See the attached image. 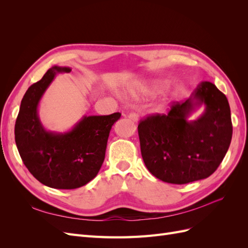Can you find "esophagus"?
Returning <instances> with one entry per match:
<instances>
[{
  "instance_id": "34e87169",
  "label": "esophagus",
  "mask_w": 248,
  "mask_h": 248,
  "mask_svg": "<svg viewBox=\"0 0 248 248\" xmlns=\"http://www.w3.org/2000/svg\"><path fill=\"white\" fill-rule=\"evenodd\" d=\"M127 118H128L129 120H131L132 122H138V120H139L138 115L134 114V112H130V114H129L128 116H127Z\"/></svg>"
}]
</instances>
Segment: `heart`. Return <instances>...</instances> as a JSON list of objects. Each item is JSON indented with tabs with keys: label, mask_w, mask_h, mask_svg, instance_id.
Instances as JSON below:
<instances>
[{
	"label": "heart",
	"mask_w": 248,
	"mask_h": 248,
	"mask_svg": "<svg viewBox=\"0 0 248 248\" xmlns=\"http://www.w3.org/2000/svg\"><path fill=\"white\" fill-rule=\"evenodd\" d=\"M157 88V85H141L139 88V93L142 95H147V94H151L154 92V90Z\"/></svg>",
	"instance_id": "obj_1"
}]
</instances>
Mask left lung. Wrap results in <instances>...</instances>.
I'll return each instance as SVG.
<instances>
[{
	"label": "left lung",
	"instance_id": "left-lung-1",
	"mask_svg": "<svg viewBox=\"0 0 248 248\" xmlns=\"http://www.w3.org/2000/svg\"><path fill=\"white\" fill-rule=\"evenodd\" d=\"M204 112L188 120L200 106ZM147 169L167 183L186 184L211 176L226 156L232 134L226 95L202 81L188 99L172 102L168 115H153L138 126Z\"/></svg>",
	"mask_w": 248,
	"mask_h": 248
}]
</instances>
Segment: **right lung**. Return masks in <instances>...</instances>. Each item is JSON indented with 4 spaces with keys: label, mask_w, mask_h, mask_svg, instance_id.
Returning <instances> with one entry per match:
<instances>
[{
    "label": "right lung",
    "mask_w": 248,
    "mask_h": 248,
    "mask_svg": "<svg viewBox=\"0 0 248 248\" xmlns=\"http://www.w3.org/2000/svg\"><path fill=\"white\" fill-rule=\"evenodd\" d=\"M69 67L54 66L30 87L21 100L16 122V142L29 171L44 185L57 189L78 188L93 180L102 166L111 126L121 114L84 116L67 132L48 131L38 106L58 73Z\"/></svg>",
    "instance_id": "add662e5"
}]
</instances>
